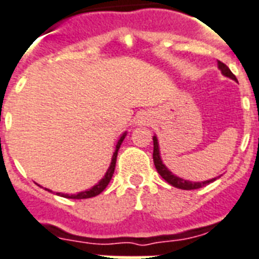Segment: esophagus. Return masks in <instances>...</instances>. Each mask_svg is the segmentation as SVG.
Masks as SVG:
<instances>
[{"instance_id":"1","label":"esophagus","mask_w":259,"mask_h":259,"mask_svg":"<svg viewBox=\"0 0 259 259\" xmlns=\"http://www.w3.org/2000/svg\"><path fill=\"white\" fill-rule=\"evenodd\" d=\"M151 121H153V117H151V114L150 113H148V111H141V113L137 114L136 119H134L136 125H140V126L149 125Z\"/></svg>"}]
</instances>
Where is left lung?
<instances>
[{
  "instance_id": "left-lung-1",
  "label": "left lung",
  "mask_w": 259,
  "mask_h": 259,
  "mask_svg": "<svg viewBox=\"0 0 259 259\" xmlns=\"http://www.w3.org/2000/svg\"><path fill=\"white\" fill-rule=\"evenodd\" d=\"M218 69H220L221 73H222L225 77H229V78L237 81L235 75L233 74L232 71H230V69H229L224 62L218 61ZM153 145H154V149H153V161H154L155 169H157V171L159 173V176H161V177L167 182V184L174 186V188L182 189V190H194V189L203 188V186H206V185L211 184V182H214V181L218 178V177L211 178V180L202 181V182H191V181L184 180V178H180L177 177V176H174V174L171 173L167 167H166L165 163L162 162V158H161V151H159L158 138H157V136H153Z\"/></svg>"
}]
</instances>
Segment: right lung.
<instances>
[{
	"label": "right lung",
	"instance_id": "obj_1",
	"mask_svg": "<svg viewBox=\"0 0 259 259\" xmlns=\"http://www.w3.org/2000/svg\"><path fill=\"white\" fill-rule=\"evenodd\" d=\"M126 134H127V133L125 132L122 136L119 137V140L117 141V145H115V150H114V153H113V157H111L110 166H109V169L106 170V173H105V176L102 177V180H101L98 184L94 185L93 188L88 189V190L79 191V193H77V194H64V193H56V194L61 195V197H65V198H70V199H85V198H92V197H96V195H98L100 193H102V191L106 189V186L109 185V182H110L111 177H113V174H114L115 161H117V154H118V150H119V148H121V144H122L123 140H125ZM38 186H39V185H38ZM46 190L52 191V190H49V189H46Z\"/></svg>",
	"mask_w": 259,
	"mask_h": 259
}]
</instances>
